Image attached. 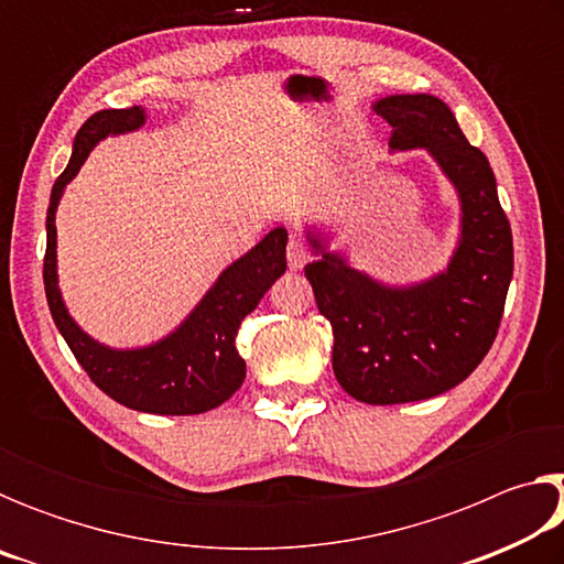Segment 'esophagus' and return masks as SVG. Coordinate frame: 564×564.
<instances>
[{
	"label": "esophagus",
	"instance_id": "esophagus-1",
	"mask_svg": "<svg viewBox=\"0 0 564 564\" xmlns=\"http://www.w3.org/2000/svg\"><path fill=\"white\" fill-rule=\"evenodd\" d=\"M285 256H289L291 271H301L303 265L311 261V251L301 241H291L289 243V253H285Z\"/></svg>",
	"mask_w": 564,
	"mask_h": 564
}]
</instances>
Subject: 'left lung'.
<instances>
[{
  "label": "left lung",
  "mask_w": 564,
  "mask_h": 564,
  "mask_svg": "<svg viewBox=\"0 0 564 564\" xmlns=\"http://www.w3.org/2000/svg\"><path fill=\"white\" fill-rule=\"evenodd\" d=\"M393 133L390 149H427L460 196V241L447 271L393 289L308 241L321 259L305 265L321 316L333 328V373L360 403L395 405L441 395L488 356L512 279V231L495 174L470 147L453 111L431 94L373 104Z\"/></svg>",
  "instance_id": "obj_1"
}]
</instances>
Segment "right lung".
<instances>
[{"instance_id": "1", "label": "right lung", "mask_w": 564, "mask_h": 564, "mask_svg": "<svg viewBox=\"0 0 564 564\" xmlns=\"http://www.w3.org/2000/svg\"><path fill=\"white\" fill-rule=\"evenodd\" d=\"M147 121L141 107L104 109L76 131L74 151L64 174L56 178L46 212L44 291L56 328L87 370L94 386L117 403L154 415H196L226 403L246 378V362L236 350V333L263 293L285 271V228H273L263 241L218 275L202 303L164 340L147 348L117 350L89 338L66 313L56 285V204L64 186L79 174L94 144L109 133L139 129Z\"/></svg>"}]
</instances>
